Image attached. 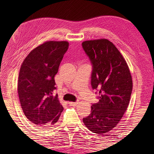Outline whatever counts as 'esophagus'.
Masks as SVG:
<instances>
[{
    "label": "esophagus",
    "instance_id": "1",
    "mask_svg": "<svg viewBox=\"0 0 154 154\" xmlns=\"http://www.w3.org/2000/svg\"><path fill=\"white\" fill-rule=\"evenodd\" d=\"M77 104H78V102H69V104L70 106H76Z\"/></svg>",
    "mask_w": 154,
    "mask_h": 154
}]
</instances>
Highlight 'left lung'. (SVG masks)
Here are the masks:
<instances>
[{
	"instance_id": "obj_1",
	"label": "left lung",
	"mask_w": 154,
	"mask_h": 154,
	"mask_svg": "<svg viewBox=\"0 0 154 154\" xmlns=\"http://www.w3.org/2000/svg\"><path fill=\"white\" fill-rule=\"evenodd\" d=\"M82 47L92 65L91 86L99 100L83 121L91 132L102 134L117 125L128 106L132 76L122 54L109 40L85 41Z\"/></svg>"
}]
</instances>
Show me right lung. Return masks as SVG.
Listing matches in <instances>:
<instances>
[{"mask_svg":"<svg viewBox=\"0 0 154 154\" xmlns=\"http://www.w3.org/2000/svg\"><path fill=\"white\" fill-rule=\"evenodd\" d=\"M67 42L49 41L39 45L24 59L19 72L18 93L23 112L38 126L46 128L57 122L63 110L54 80Z\"/></svg>","mask_w":154,"mask_h":154,"instance_id":"add662e5","label":"right lung"}]
</instances>
